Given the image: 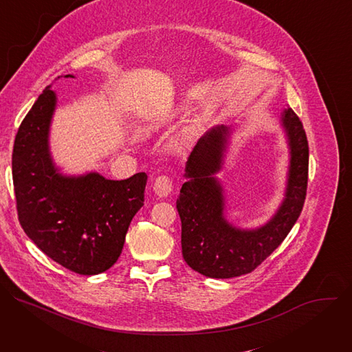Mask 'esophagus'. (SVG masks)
<instances>
[{
  "label": "esophagus",
  "instance_id": "esophagus-1",
  "mask_svg": "<svg viewBox=\"0 0 352 352\" xmlns=\"http://www.w3.org/2000/svg\"><path fill=\"white\" fill-rule=\"evenodd\" d=\"M174 185H173V179L167 175H159L155 182H153V190L157 196L160 197H166L171 193Z\"/></svg>",
  "mask_w": 352,
  "mask_h": 352
}]
</instances>
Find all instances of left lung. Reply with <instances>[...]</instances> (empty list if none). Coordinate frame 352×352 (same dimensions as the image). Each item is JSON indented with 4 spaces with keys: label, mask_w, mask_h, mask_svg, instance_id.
Here are the masks:
<instances>
[{
    "label": "left lung",
    "mask_w": 352,
    "mask_h": 352,
    "mask_svg": "<svg viewBox=\"0 0 352 352\" xmlns=\"http://www.w3.org/2000/svg\"><path fill=\"white\" fill-rule=\"evenodd\" d=\"M289 166L285 197L274 216L254 230L236 228L224 217V195L216 174L223 167L231 126H214L199 139L185 166L179 190L182 256L195 272L212 278H231L255 270L284 241L302 212L309 147L302 122L291 109L281 113Z\"/></svg>",
    "instance_id": "left-lung-1"
}]
</instances>
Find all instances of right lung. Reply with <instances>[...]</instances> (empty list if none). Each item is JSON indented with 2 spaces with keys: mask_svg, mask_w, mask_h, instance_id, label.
<instances>
[{
  "mask_svg": "<svg viewBox=\"0 0 352 352\" xmlns=\"http://www.w3.org/2000/svg\"><path fill=\"white\" fill-rule=\"evenodd\" d=\"M56 106L57 94L48 86L18 129L12 153L18 217L48 258L74 273L93 276L118 261L128 227L143 206L147 175L113 181L98 173L61 174L48 146Z\"/></svg>",
  "mask_w": 352,
  "mask_h": 352,
  "instance_id": "right-lung-1",
  "label": "right lung"
}]
</instances>
